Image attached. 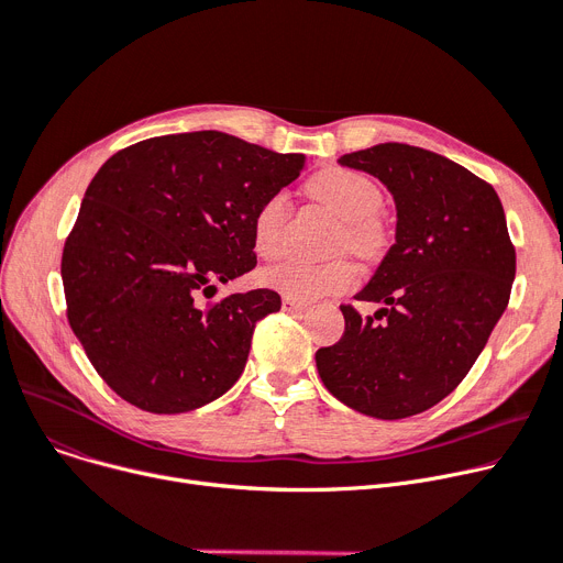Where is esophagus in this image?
<instances>
[{
	"label": "esophagus",
	"instance_id": "esophagus-1",
	"mask_svg": "<svg viewBox=\"0 0 563 563\" xmlns=\"http://www.w3.org/2000/svg\"><path fill=\"white\" fill-rule=\"evenodd\" d=\"M309 305L307 302H302V300H297V297H290V295H284L282 297V309L286 311V313H297V311H305Z\"/></svg>",
	"mask_w": 563,
	"mask_h": 563
}]
</instances>
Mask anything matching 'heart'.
Here are the masks:
<instances>
[{"mask_svg":"<svg viewBox=\"0 0 563 563\" xmlns=\"http://www.w3.org/2000/svg\"><path fill=\"white\" fill-rule=\"evenodd\" d=\"M309 195L341 220L339 247H347L358 256H375L386 243V229L377 211L384 205L382 188L366 175L347 168H327L318 173L309 186ZM288 222L286 192H273L258 205L252 218L254 250L263 258L282 252ZM261 282L297 300H316L322 295L347 290L356 282V266L347 256L324 263L288 258L261 273Z\"/></svg>","mask_w":563,"mask_h":563,"instance_id":"heart-1","label":"heart"}]
</instances>
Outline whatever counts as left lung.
I'll return each mask as SVG.
<instances>
[{
  "mask_svg": "<svg viewBox=\"0 0 563 563\" xmlns=\"http://www.w3.org/2000/svg\"><path fill=\"white\" fill-rule=\"evenodd\" d=\"M395 200V243L343 305L345 332L316 352L327 390L350 409L398 420L439 405L468 375L509 305L516 250L498 192L464 165L405 143L343 154Z\"/></svg>",
  "mask_w": 563,
  "mask_h": 563,
  "instance_id": "obj_1",
  "label": "left lung"
}]
</instances>
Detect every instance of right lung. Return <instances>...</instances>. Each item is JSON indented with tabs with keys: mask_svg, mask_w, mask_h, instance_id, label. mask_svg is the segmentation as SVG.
<instances>
[{
	"mask_svg": "<svg viewBox=\"0 0 563 563\" xmlns=\"http://www.w3.org/2000/svg\"><path fill=\"white\" fill-rule=\"evenodd\" d=\"M222 131L147 139L113 154L86 188L63 247L68 320L92 368L150 413L200 409L241 377L275 290L200 305L256 266L252 218L305 170Z\"/></svg>",
	"mask_w": 563,
	"mask_h": 563,
	"instance_id": "add662e5",
	"label": "right lung"
}]
</instances>
